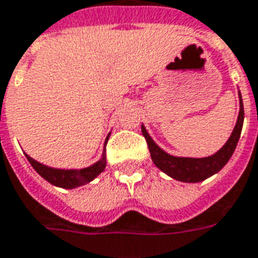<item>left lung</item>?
Here are the masks:
<instances>
[{
  "instance_id": "obj_1",
  "label": "left lung",
  "mask_w": 258,
  "mask_h": 258,
  "mask_svg": "<svg viewBox=\"0 0 258 258\" xmlns=\"http://www.w3.org/2000/svg\"><path fill=\"white\" fill-rule=\"evenodd\" d=\"M239 100H240L239 102L240 110H239L237 121H236L235 128L232 131L229 140L217 154L207 156V158H180V156L169 155L155 144L151 135L148 134L145 127L141 125L142 134L147 140L151 158L154 160L155 166L159 167L160 170L166 173L167 176L179 180V181H184V183H198V181H203V180L211 177L212 174L219 172L228 163L230 156L233 155L237 141L240 138L243 120H244V110H243V100L240 92H239Z\"/></svg>"
}]
</instances>
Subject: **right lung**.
<instances>
[{
	"mask_svg": "<svg viewBox=\"0 0 258 258\" xmlns=\"http://www.w3.org/2000/svg\"><path fill=\"white\" fill-rule=\"evenodd\" d=\"M109 137H110V134L107 135L104 145L107 144ZM26 158H28L29 163L33 166V169L40 174L43 179H46L48 183H51L53 185L62 187V188H75V187H79V185L86 184L95 177H98L106 167L104 149L102 158L96 163H93V165L88 167H84V169H55V167H48L46 165H43V163L37 162L33 158H30L29 155H26Z\"/></svg>",
	"mask_w": 258,
	"mask_h": 258,
	"instance_id": "right-lung-1",
	"label": "right lung"
}]
</instances>
